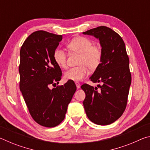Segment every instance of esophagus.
Listing matches in <instances>:
<instances>
[{
	"label": "esophagus",
	"mask_w": 150,
	"mask_h": 150,
	"mask_svg": "<svg viewBox=\"0 0 150 150\" xmlns=\"http://www.w3.org/2000/svg\"><path fill=\"white\" fill-rule=\"evenodd\" d=\"M75 85H76V86H77V88H80V87H81L80 83H79V82H75Z\"/></svg>",
	"instance_id": "1"
}]
</instances>
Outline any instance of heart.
<instances>
[{
    "instance_id": "b5f03b06",
    "label": "heart",
    "mask_w": 150,
    "mask_h": 150,
    "mask_svg": "<svg viewBox=\"0 0 150 150\" xmlns=\"http://www.w3.org/2000/svg\"><path fill=\"white\" fill-rule=\"evenodd\" d=\"M67 46L70 52L80 55L78 65L76 67L70 68L65 73V79L73 81L83 80L88 73V68L95 70L100 65L102 60V50L97 45H93V42L87 38L77 36L68 43ZM66 54L61 48L54 52V59L58 67H66Z\"/></svg>"
}]
</instances>
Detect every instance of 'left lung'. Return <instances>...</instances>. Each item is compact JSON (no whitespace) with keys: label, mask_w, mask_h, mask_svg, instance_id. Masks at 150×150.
I'll use <instances>...</instances> for the list:
<instances>
[{"label":"left lung","mask_w":150,"mask_h":150,"mask_svg":"<svg viewBox=\"0 0 150 150\" xmlns=\"http://www.w3.org/2000/svg\"><path fill=\"white\" fill-rule=\"evenodd\" d=\"M99 40L102 60L90 77L97 87L84 84L83 101L88 119L98 125H108L120 117L125 110L131 74L125 44L117 33L106 26H99L83 32ZM98 88H100L98 90Z\"/></svg>","instance_id":"8db88e82"}]
</instances>
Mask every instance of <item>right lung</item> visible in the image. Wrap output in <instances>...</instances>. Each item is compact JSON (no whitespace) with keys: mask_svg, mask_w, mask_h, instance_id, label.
Instances as JSON below:
<instances>
[{"mask_svg":"<svg viewBox=\"0 0 150 150\" xmlns=\"http://www.w3.org/2000/svg\"><path fill=\"white\" fill-rule=\"evenodd\" d=\"M62 40V35L34 32L25 40L20 52V91L33 119L48 128L64 120L77 89L73 81L50 88L62 78V70L54 59V52Z\"/></svg>","mask_w":150,"mask_h":150,"instance_id":"add662e5","label":"right lung"}]
</instances>
